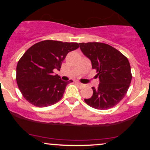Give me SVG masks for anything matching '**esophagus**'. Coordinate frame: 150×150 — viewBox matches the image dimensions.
I'll return each instance as SVG.
<instances>
[{"label": "esophagus", "instance_id": "34e87169", "mask_svg": "<svg viewBox=\"0 0 150 150\" xmlns=\"http://www.w3.org/2000/svg\"><path fill=\"white\" fill-rule=\"evenodd\" d=\"M77 85H78L80 87H81V88H82V87H83L84 86H85V85H84V84L80 83V82H77Z\"/></svg>", "mask_w": 150, "mask_h": 150}]
</instances>
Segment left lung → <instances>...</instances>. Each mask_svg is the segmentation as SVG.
Returning a JSON list of instances; mask_svg holds the SVG:
<instances>
[{"label":"left lung","mask_w":150,"mask_h":150,"mask_svg":"<svg viewBox=\"0 0 150 150\" xmlns=\"http://www.w3.org/2000/svg\"><path fill=\"white\" fill-rule=\"evenodd\" d=\"M80 49L97 70L98 88L92 87L93 94L85 101L91 107L105 110L118 104L126 94L132 80L128 58L108 44L99 42L79 43Z\"/></svg>","instance_id":"1"}]
</instances>
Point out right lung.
Returning <instances> with one entry per match:
<instances>
[{"label": "right lung", "mask_w": 150, "mask_h": 150, "mask_svg": "<svg viewBox=\"0 0 150 150\" xmlns=\"http://www.w3.org/2000/svg\"><path fill=\"white\" fill-rule=\"evenodd\" d=\"M74 42L45 40L34 44L17 65L16 80L25 99L30 104L45 107L61 100L70 81H63L53 70H60L67 54L79 48Z\"/></svg>", "instance_id": "right-lung-1"}]
</instances>
